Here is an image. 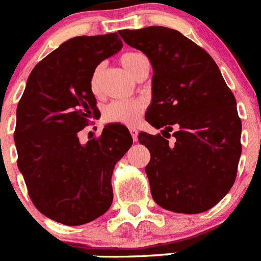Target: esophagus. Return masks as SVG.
<instances>
[{
	"label": "esophagus",
	"instance_id": "34e87169",
	"mask_svg": "<svg viewBox=\"0 0 261 261\" xmlns=\"http://www.w3.org/2000/svg\"><path fill=\"white\" fill-rule=\"evenodd\" d=\"M129 132H130V135H132V138L133 141H137V137H138V130L136 128H129Z\"/></svg>",
	"mask_w": 261,
	"mask_h": 261
}]
</instances>
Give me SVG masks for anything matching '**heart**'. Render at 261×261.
Returning a JSON list of instances; mask_svg holds the SVG:
<instances>
[{
  "label": "heart",
  "mask_w": 261,
  "mask_h": 261,
  "mask_svg": "<svg viewBox=\"0 0 261 261\" xmlns=\"http://www.w3.org/2000/svg\"><path fill=\"white\" fill-rule=\"evenodd\" d=\"M142 55L138 52H126L120 56V64L128 71L129 74H135L138 62L142 59ZM100 77H102V66L94 70L91 80H90V89L93 94L98 95L100 91ZM145 105L140 100H116L107 106L103 117L107 123L123 124V125H132L141 116Z\"/></svg>",
  "instance_id": "1"
}]
</instances>
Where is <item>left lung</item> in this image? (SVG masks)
Instances as JSON below:
<instances>
[{
	"mask_svg": "<svg viewBox=\"0 0 261 261\" xmlns=\"http://www.w3.org/2000/svg\"><path fill=\"white\" fill-rule=\"evenodd\" d=\"M120 36L153 66L145 119L164 136L141 132L138 140L150 151L145 171L154 201L175 213L206 212L237 177L242 123L235 96L211 55L176 30L150 26Z\"/></svg>",
	"mask_w": 261,
	"mask_h": 261,
	"instance_id": "8db88e82",
	"label": "left lung"
}]
</instances>
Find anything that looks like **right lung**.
I'll use <instances>...</instances> for the list:
<instances>
[{
	"label": "right lung",
	"mask_w": 261,
	"mask_h": 261,
	"mask_svg": "<svg viewBox=\"0 0 261 261\" xmlns=\"http://www.w3.org/2000/svg\"><path fill=\"white\" fill-rule=\"evenodd\" d=\"M123 48L117 34L75 36L36 64L17 107L18 168L40 213L68 226L96 220L114 199L111 177L132 146L121 124L81 144L78 133L100 116L90 80Z\"/></svg>",
	"instance_id": "add662e5"
}]
</instances>
